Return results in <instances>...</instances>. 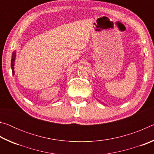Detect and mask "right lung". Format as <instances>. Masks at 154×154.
I'll list each match as a JSON object with an SVG mask.
<instances>
[{
	"mask_svg": "<svg viewBox=\"0 0 154 154\" xmlns=\"http://www.w3.org/2000/svg\"><path fill=\"white\" fill-rule=\"evenodd\" d=\"M15 54H16V52L14 51V53L12 54V58H11V69H12V72L13 75H14V61H15Z\"/></svg>",
	"mask_w": 154,
	"mask_h": 154,
	"instance_id": "add662e5",
	"label": "right lung"
}]
</instances>
